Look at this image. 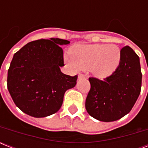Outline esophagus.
<instances>
[{
	"mask_svg": "<svg viewBox=\"0 0 148 148\" xmlns=\"http://www.w3.org/2000/svg\"><path fill=\"white\" fill-rule=\"evenodd\" d=\"M77 79H78V80H83V79H85V76H84V74H79Z\"/></svg>",
	"mask_w": 148,
	"mask_h": 148,
	"instance_id": "esophagus-1",
	"label": "esophagus"
}]
</instances>
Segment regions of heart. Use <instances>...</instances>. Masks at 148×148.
<instances>
[{
	"instance_id": "heart-1",
	"label": "heart",
	"mask_w": 148,
	"mask_h": 148,
	"mask_svg": "<svg viewBox=\"0 0 148 148\" xmlns=\"http://www.w3.org/2000/svg\"><path fill=\"white\" fill-rule=\"evenodd\" d=\"M65 60L74 70L87 69L97 77L114 74L121 62V51L115 45H77Z\"/></svg>"
}]
</instances>
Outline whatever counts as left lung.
Segmentation results:
<instances>
[{"instance_id":"left-lung-1","label":"left lung","mask_w":148,"mask_h":148,"mask_svg":"<svg viewBox=\"0 0 148 148\" xmlns=\"http://www.w3.org/2000/svg\"><path fill=\"white\" fill-rule=\"evenodd\" d=\"M121 54V62L114 74L103 81L89 78L90 90L85 108L100 121H114L127 114L140 93L142 74L139 57L129 46L122 48Z\"/></svg>"}]
</instances>
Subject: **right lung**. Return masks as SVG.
<instances>
[{"instance_id": "right-lung-1", "label": "right lung", "mask_w": 148, "mask_h": 148, "mask_svg": "<svg viewBox=\"0 0 148 148\" xmlns=\"http://www.w3.org/2000/svg\"><path fill=\"white\" fill-rule=\"evenodd\" d=\"M60 38L27 43L14 54L8 72V89L17 108L34 117H45L60 110L64 95L77 84V76L63 74Z\"/></svg>"}]
</instances>
